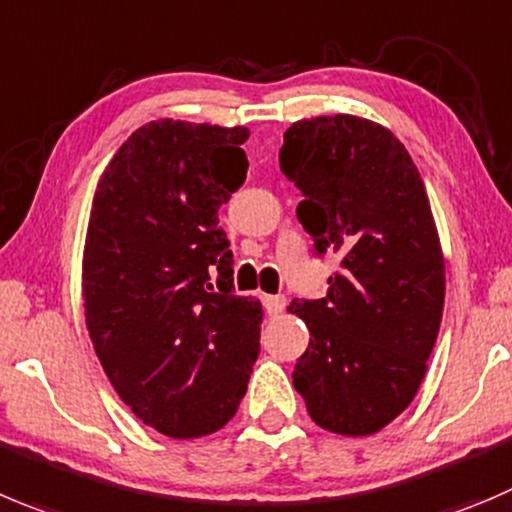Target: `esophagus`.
Instances as JSON below:
<instances>
[{"label":"esophagus","mask_w":512,"mask_h":512,"mask_svg":"<svg viewBox=\"0 0 512 512\" xmlns=\"http://www.w3.org/2000/svg\"><path fill=\"white\" fill-rule=\"evenodd\" d=\"M261 301H264V309H266V314H269V316H279L281 311L286 309L284 296H269V294H266Z\"/></svg>","instance_id":"esophagus-1"}]
</instances>
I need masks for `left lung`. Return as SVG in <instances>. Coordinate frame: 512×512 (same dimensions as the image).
<instances>
[{"label":"left lung","instance_id":"obj_1","mask_svg":"<svg viewBox=\"0 0 512 512\" xmlns=\"http://www.w3.org/2000/svg\"><path fill=\"white\" fill-rule=\"evenodd\" d=\"M279 165L316 251L342 256L324 299L289 306L309 329L294 387L319 427L374 435L410 407L440 332L445 256L425 183L392 130L347 113L291 125Z\"/></svg>","mask_w":512,"mask_h":512}]
</instances>
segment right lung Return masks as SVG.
<instances>
[{
	"mask_svg": "<svg viewBox=\"0 0 512 512\" xmlns=\"http://www.w3.org/2000/svg\"><path fill=\"white\" fill-rule=\"evenodd\" d=\"M248 128L153 120L105 165L82 251L92 347L138 420L175 440L238 410L264 309L231 291L218 208L246 180Z\"/></svg>",
	"mask_w": 512,
	"mask_h": 512,
	"instance_id": "add662e5",
	"label": "right lung"
}]
</instances>
